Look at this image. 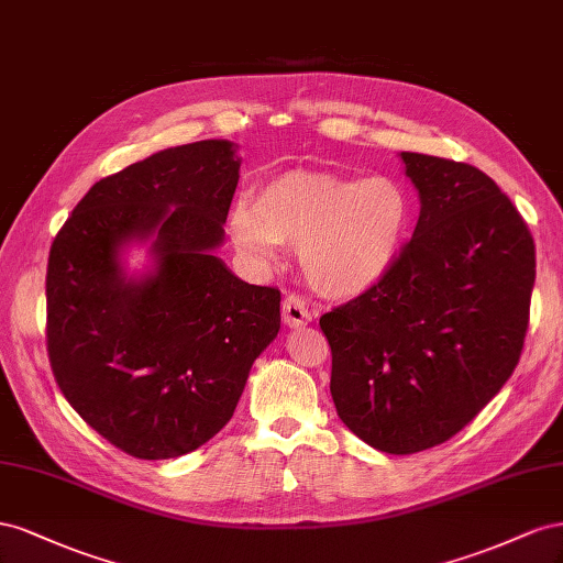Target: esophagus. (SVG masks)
<instances>
[{
	"label": "esophagus",
	"instance_id": "1",
	"mask_svg": "<svg viewBox=\"0 0 563 563\" xmlns=\"http://www.w3.org/2000/svg\"><path fill=\"white\" fill-rule=\"evenodd\" d=\"M311 318H313V313H311V309L307 307V301H303L301 297L287 295V297L283 299V320H285L287 328H301V325H307V323H311Z\"/></svg>",
	"mask_w": 563,
	"mask_h": 563
}]
</instances>
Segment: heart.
<instances>
[{"instance_id":"obj_1","label":"heart","mask_w":563,"mask_h":563,"mask_svg":"<svg viewBox=\"0 0 563 563\" xmlns=\"http://www.w3.org/2000/svg\"><path fill=\"white\" fill-rule=\"evenodd\" d=\"M410 221V192L391 176L297 169L264 184L256 200H238L229 233L256 264L271 262L280 243L297 245L303 276L316 290L351 299L391 271Z\"/></svg>"}]
</instances>
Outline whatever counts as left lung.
<instances>
[{"instance_id":"1","label":"left lung","mask_w":563,"mask_h":563,"mask_svg":"<svg viewBox=\"0 0 563 563\" xmlns=\"http://www.w3.org/2000/svg\"><path fill=\"white\" fill-rule=\"evenodd\" d=\"M420 219L371 290L320 316L340 420L382 453L453 439L519 363L536 283V245L488 174L400 153Z\"/></svg>"}]
</instances>
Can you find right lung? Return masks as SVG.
Returning a JSON list of instances; mask_svg holds the SVG:
<instances>
[{
	"label": "right lung",
	"mask_w": 563,
	"mask_h": 563,
	"mask_svg": "<svg viewBox=\"0 0 563 563\" xmlns=\"http://www.w3.org/2000/svg\"><path fill=\"white\" fill-rule=\"evenodd\" d=\"M238 169L223 139L159 151L93 184L52 243V373L126 455L167 460L210 441L280 330V290L240 280L214 256ZM151 236L156 268L130 279L119 252Z\"/></svg>",
	"instance_id": "add662e5"
}]
</instances>
